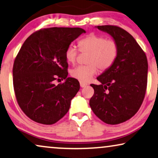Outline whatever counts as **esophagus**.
<instances>
[{
    "instance_id": "esophagus-1",
    "label": "esophagus",
    "mask_w": 158,
    "mask_h": 158,
    "mask_svg": "<svg viewBox=\"0 0 158 158\" xmlns=\"http://www.w3.org/2000/svg\"><path fill=\"white\" fill-rule=\"evenodd\" d=\"M87 84L82 82V81H80V87H87Z\"/></svg>"
}]
</instances>
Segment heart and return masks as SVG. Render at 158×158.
I'll use <instances>...</instances> for the list:
<instances>
[{"label":"heart","mask_w":158,"mask_h":158,"mask_svg":"<svg viewBox=\"0 0 158 158\" xmlns=\"http://www.w3.org/2000/svg\"><path fill=\"white\" fill-rule=\"evenodd\" d=\"M79 50L88 52L87 64L86 66H78L72 69L71 75L81 81H88L98 71H106L113 64L118 55L117 43L113 40L107 39L102 35L90 34L78 43ZM79 51L73 45L67 47L65 57L69 64H74Z\"/></svg>","instance_id":"b5f03b06"}]
</instances>
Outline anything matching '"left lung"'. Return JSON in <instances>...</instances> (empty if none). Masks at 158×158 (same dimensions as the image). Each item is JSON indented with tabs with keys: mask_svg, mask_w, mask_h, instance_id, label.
Listing matches in <instances>:
<instances>
[{
	"mask_svg": "<svg viewBox=\"0 0 158 158\" xmlns=\"http://www.w3.org/2000/svg\"><path fill=\"white\" fill-rule=\"evenodd\" d=\"M95 27L113 37L118 55L112 66L97 77L100 85H91L94 93L89 106L105 123L118 124L134 116L142 103L148 84V59L124 29L111 25Z\"/></svg>",
	"mask_w": 158,
	"mask_h": 158,
	"instance_id": "obj_1",
	"label": "left lung"
}]
</instances>
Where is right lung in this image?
I'll list each match as a JSON object with an SVG mask.
<instances>
[{"label": "right lung", "instance_id": "right-lung-1", "mask_svg": "<svg viewBox=\"0 0 158 158\" xmlns=\"http://www.w3.org/2000/svg\"><path fill=\"white\" fill-rule=\"evenodd\" d=\"M85 32L79 27H52L33 33L23 44L14 60V88L19 106L32 121L53 124L69 111L80 86L67 77L65 52ZM57 77L64 82L55 85Z\"/></svg>", "mask_w": 158, "mask_h": 158}]
</instances>
